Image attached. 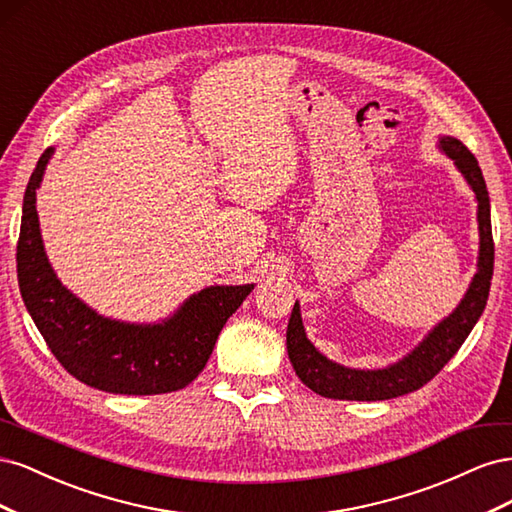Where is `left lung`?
<instances>
[{"instance_id":"left-lung-1","label":"left lung","mask_w":512,"mask_h":512,"mask_svg":"<svg viewBox=\"0 0 512 512\" xmlns=\"http://www.w3.org/2000/svg\"><path fill=\"white\" fill-rule=\"evenodd\" d=\"M440 145L446 156L455 160L463 177L472 185L478 200V273L474 275L470 290L466 292V297H463L459 307L423 339L421 346L412 354H408L404 361L374 371L348 369L329 361L327 356H322L312 344H309L301 322L299 303H294L286 331L290 363L294 371H297L301 382L322 397L350 401H382L418 391L431 378H436L440 374V369L453 359L455 352L461 348L463 342H466V337L474 329L476 320L483 314L491 288L495 254L487 183L483 179V170H480L476 158L466 145L451 136L442 138Z\"/></svg>"}]
</instances>
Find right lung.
Instances as JSON below:
<instances>
[{
  "label": "right lung",
  "mask_w": 512,
  "mask_h": 512,
  "mask_svg": "<svg viewBox=\"0 0 512 512\" xmlns=\"http://www.w3.org/2000/svg\"><path fill=\"white\" fill-rule=\"evenodd\" d=\"M53 149L29 177L17 243L21 297L46 346L68 374L117 395H160L188 386L205 369L226 320L252 284L211 286L162 324H126L98 316L68 292L46 260L36 213V190Z\"/></svg>",
  "instance_id": "obj_1"
}]
</instances>
